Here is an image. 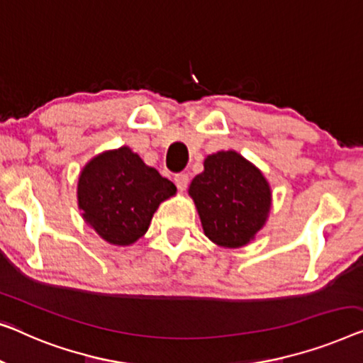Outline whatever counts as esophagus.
Wrapping results in <instances>:
<instances>
[{
	"instance_id": "esophagus-1",
	"label": "esophagus",
	"mask_w": 363,
	"mask_h": 363,
	"mask_svg": "<svg viewBox=\"0 0 363 363\" xmlns=\"http://www.w3.org/2000/svg\"><path fill=\"white\" fill-rule=\"evenodd\" d=\"M174 182L179 191H186L187 184H189V176L186 174V172H179V174L174 176Z\"/></svg>"
}]
</instances>
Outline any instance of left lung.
Here are the masks:
<instances>
[{"mask_svg": "<svg viewBox=\"0 0 363 363\" xmlns=\"http://www.w3.org/2000/svg\"><path fill=\"white\" fill-rule=\"evenodd\" d=\"M189 194L196 202L203 233L227 248L247 245L264 225L272 206L267 179L235 151L207 156Z\"/></svg>", "mask_w": 363, "mask_h": 363, "instance_id": "obj_1", "label": "left lung"}]
</instances>
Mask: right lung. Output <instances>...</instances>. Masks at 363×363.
Listing matches in <instances>:
<instances>
[{
  "instance_id": "right-lung-1",
  "label": "right lung",
  "mask_w": 363,
  "mask_h": 363,
  "mask_svg": "<svg viewBox=\"0 0 363 363\" xmlns=\"http://www.w3.org/2000/svg\"><path fill=\"white\" fill-rule=\"evenodd\" d=\"M174 194V184L126 146L94 157L79 179L82 216L111 245L135 243L160 203Z\"/></svg>"
}]
</instances>
